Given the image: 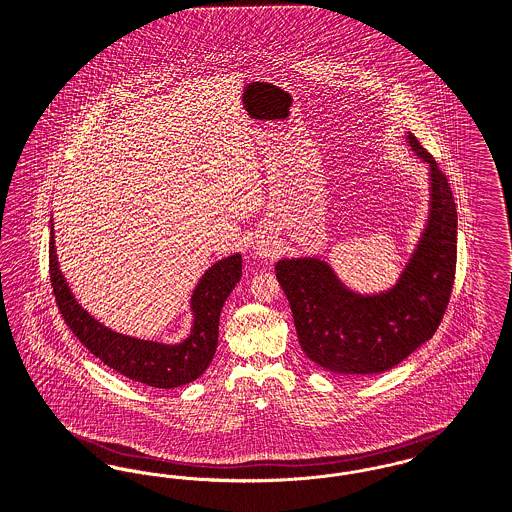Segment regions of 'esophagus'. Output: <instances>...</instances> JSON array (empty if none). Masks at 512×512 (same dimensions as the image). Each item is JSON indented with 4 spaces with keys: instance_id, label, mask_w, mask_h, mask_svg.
Wrapping results in <instances>:
<instances>
[{
    "instance_id": "1",
    "label": "esophagus",
    "mask_w": 512,
    "mask_h": 512,
    "mask_svg": "<svg viewBox=\"0 0 512 512\" xmlns=\"http://www.w3.org/2000/svg\"><path fill=\"white\" fill-rule=\"evenodd\" d=\"M253 251L259 259H272L278 253V247L269 234H261L253 241Z\"/></svg>"
}]
</instances>
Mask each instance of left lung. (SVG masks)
<instances>
[{
  "label": "left lung",
  "mask_w": 512,
  "mask_h": 512,
  "mask_svg": "<svg viewBox=\"0 0 512 512\" xmlns=\"http://www.w3.org/2000/svg\"><path fill=\"white\" fill-rule=\"evenodd\" d=\"M427 168V216L420 238L389 288L358 292L325 257L280 259L276 278L290 301L301 350L336 375H379L406 360L437 331L456 269L458 214L449 181L404 131Z\"/></svg>",
  "instance_id": "8db88e82"
}]
</instances>
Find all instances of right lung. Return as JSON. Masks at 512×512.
Here are the masks:
<instances>
[{
  "label": "right lung",
  "instance_id": "right-lung-1",
  "mask_svg": "<svg viewBox=\"0 0 512 512\" xmlns=\"http://www.w3.org/2000/svg\"><path fill=\"white\" fill-rule=\"evenodd\" d=\"M240 278V253L216 261L205 271L189 300V311L193 315L191 329L180 342L168 344L121 334L98 323L75 300L60 271L54 224L50 220V280L67 327L110 369L154 389H176L205 373L218 344L220 311Z\"/></svg>",
  "mask_w": 512,
  "mask_h": 512
}]
</instances>
